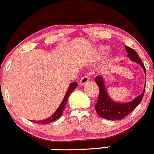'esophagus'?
Here are the masks:
<instances>
[{
    "mask_svg": "<svg viewBox=\"0 0 154 154\" xmlns=\"http://www.w3.org/2000/svg\"><path fill=\"white\" fill-rule=\"evenodd\" d=\"M89 81V77L87 75H85L84 76L82 77V79L80 81V84L81 86H84V84H86V83H88Z\"/></svg>",
    "mask_w": 154,
    "mask_h": 154,
    "instance_id": "1",
    "label": "esophagus"
}]
</instances>
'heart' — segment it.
<instances>
[{
  "label": "heart",
  "instance_id": "b5f03b06",
  "mask_svg": "<svg viewBox=\"0 0 154 154\" xmlns=\"http://www.w3.org/2000/svg\"><path fill=\"white\" fill-rule=\"evenodd\" d=\"M101 51H102L103 53H104V52H106V51H107V49H106V48H102V50H101Z\"/></svg>",
  "mask_w": 154,
  "mask_h": 154
}]
</instances>
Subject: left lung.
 <instances>
[{"label": "left lung", "instance_id": "obj_1", "mask_svg": "<svg viewBox=\"0 0 154 154\" xmlns=\"http://www.w3.org/2000/svg\"><path fill=\"white\" fill-rule=\"evenodd\" d=\"M125 50L128 52V57L132 61L140 65L146 75V68L142 63L141 59L139 57L138 53L133 49L128 46H125ZM94 81L99 88V95L97 103L95 104V109L99 117L106 120H120L125 118L140 104L145 92L146 85L141 94L135 97L134 100L125 103H117L113 101L108 95L102 75L97 76Z\"/></svg>", "mask_w": 154, "mask_h": 154}]
</instances>
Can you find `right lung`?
I'll return each instance as SVG.
<instances>
[{
	"mask_svg": "<svg viewBox=\"0 0 154 154\" xmlns=\"http://www.w3.org/2000/svg\"><path fill=\"white\" fill-rule=\"evenodd\" d=\"M77 86H78L77 82H73L72 84H70L68 91H67L66 95H65L64 98H63V100L62 101V102H61L60 105L58 106V108H57V110L55 112V113H54L52 116L48 117V118L45 119V120H40V121L39 120V121H32V122H35V123H38V124L45 125V124H49V123H50V122H54V121L57 120V119H59L60 117L63 115V110H64V109H65V106H66V104L67 103V101H68V97H69L70 94L73 91V90L77 87Z\"/></svg>",
	"mask_w": 154,
	"mask_h": 154,
	"instance_id": "right-lung-1",
	"label": "right lung"
}]
</instances>
